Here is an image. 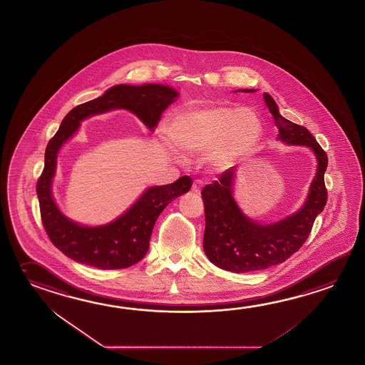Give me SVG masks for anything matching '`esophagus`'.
<instances>
[{
    "label": "esophagus",
    "instance_id": "esophagus-1",
    "mask_svg": "<svg viewBox=\"0 0 365 365\" xmlns=\"http://www.w3.org/2000/svg\"><path fill=\"white\" fill-rule=\"evenodd\" d=\"M202 186H203L202 180H194L193 185H192V192H194V193H200V189H202Z\"/></svg>",
    "mask_w": 365,
    "mask_h": 365
}]
</instances>
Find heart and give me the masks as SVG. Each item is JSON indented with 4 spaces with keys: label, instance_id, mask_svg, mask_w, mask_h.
Here are the masks:
<instances>
[{
    "label": "heart",
    "instance_id": "obj_1",
    "mask_svg": "<svg viewBox=\"0 0 365 365\" xmlns=\"http://www.w3.org/2000/svg\"><path fill=\"white\" fill-rule=\"evenodd\" d=\"M263 124L251 108L212 105L176 115L170 135L181 150L190 154L208 151V160L217 168L233 165L257 145Z\"/></svg>",
    "mask_w": 365,
    "mask_h": 365
}]
</instances>
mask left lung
<instances>
[{
	"instance_id": "left-lung-1",
	"label": "left lung",
	"mask_w": 365,
	"mask_h": 365,
	"mask_svg": "<svg viewBox=\"0 0 365 365\" xmlns=\"http://www.w3.org/2000/svg\"><path fill=\"white\" fill-rule=\"evenodd\" d=\"M243 92H251L243 89ZM265 105L279 128V138L289 145H306L317 157V172L307 202L297 214L272 225H260L247 219L232 197L235 168L222 172L220 179L203 187L206 229L203 250L211 263L225 271L252 272L284 263L306 242L316 216L322 212L328 190L324 173L328 155L306 127L281 116L269 94H263Z\"/></svg>"
}]
</instances>
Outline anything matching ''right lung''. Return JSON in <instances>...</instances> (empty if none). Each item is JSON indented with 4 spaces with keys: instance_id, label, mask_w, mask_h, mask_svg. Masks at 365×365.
I'll return each instance as SVG.
<instances>
[{
    "instance_id": "add662e5",
    "label": "right lung",
    "mask_w": 365,
    "mask_h": 365,
    "mask_svg": "<svg viewBox=\"0 0 365 365\" xmlns=\"http://www.w3.org/2000/svg\"><path fill=\"white\" fill-rule=\"evenodd\" d=\"M176 97L178 93L172 88L159 84L116 86L102 97L81 103L66 115L46 146L45 165L36 185L45 232L66 257L100 269H120L136 264L149 250L158 216L172 200L189 192L193 181L189 176H182L170 185L153 186L115 222L94 228L83 227L61 214L51 197V179L62 143L78 130L83 119L113 108H127L153 130Z\"/></svg>"
}]
</instances>
